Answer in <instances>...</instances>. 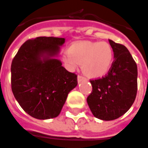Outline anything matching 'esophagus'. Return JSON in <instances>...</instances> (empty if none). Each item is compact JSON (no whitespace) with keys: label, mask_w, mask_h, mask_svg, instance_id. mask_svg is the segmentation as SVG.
<instances>
[{"label":"esophagus","mask_w":148,"mask_h":148,"mask_svg":"<svg viewBox=\"0 0 148 148\" xmlns=\"http://www.w3.org/2000/svg\"><path fill=\"white\" fill-rule=\"evenodd\" d=\"M83 81H86V78H85L84 76H82V75H78V77H77V82H78V83L83 82Z\"/></svg>","instance_id":"1"}]
</instances>
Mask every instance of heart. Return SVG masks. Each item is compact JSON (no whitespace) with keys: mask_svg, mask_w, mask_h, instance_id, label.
<instances>
[{"mask_svg":"<svg viewBox=\"0 0 148 148\" xmlns=\"http://www.w3.org/2000/svg\"><path fill=\"white\" fill-rule=\"evenodd\" d=\"M64 60L71 70L82 64V71L87 77L97 78L106 75L111 69L114 52L106 42H78L64 53Z\"/></svg>","mask_w":148,"mask_h":148,"instance_id":"1","label":"heart"}]
</instances>
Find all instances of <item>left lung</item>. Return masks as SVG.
<instances>
[{
  "label": "left lung",
  "mask_w": 148,
  "mask_h": 148,
  "mask_svg": "<svg viewBox=\"0 0 148 148\" xmlns=\"http://www.w3.org/2000/svg\"><path fill=\"white\" fill-rule=\"evenodd\" d=\"M114 60L108 74L90 80L92 92L87 102L92 114L102 120H113L126 113L137 92V66L127 48L109 39Z\"/></svg>",
  "instance_id": "left-lung-1"
}]
</instances>
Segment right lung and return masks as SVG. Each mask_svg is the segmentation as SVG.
Segmentation results:
<instances>
[{
  "label": "right lung",
  "mask_w": 148,
  "mask_h": 148,
  "mask_svg": "<svg viewBox=\"0 0 148 148\" xmlns=\"http://www.w3.org/2000/svg\"><path fill=\"white\" fill-rule=\"evenodd\" d=\"M64 42V38L56 37L28 39L12 60V92L24 111L36 119L57 116L77 84V75L53 58Z\"/></svg>",
  "instance_id": "add662e5"
}]
</instances>
